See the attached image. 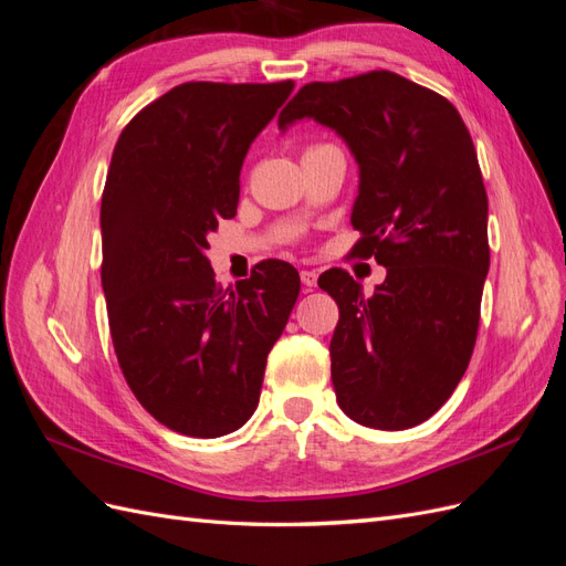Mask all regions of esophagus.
Returning <instances> with one entry per match:
<instances>
[{
    "label": "esophagus",
    "mask_w": 566,
    "mask_h": 566,
    "mask_svg": "<svg viewBox=\"0 0 566 566\" xmlns=\"http://www.w3.org/2000/svg\"><path fill=\"white\" fill-rule=\"evenodd\" d=\"M300 279H302V283H304V287H316V283H318V273L314 271V269H304L302 273H300Z\"/></svg>",
    "instance_id": "34e87169"
}]
</instances>
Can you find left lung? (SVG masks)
Instances as JSON below:
<instances>
[{
	"instance_id": "1",
	"label": "left lung",
	"mask_w": 566,
	"mask_h": 566,
	"mask_svg": "<svg viewBox=\"0 0 566 566\" xmlns=\"http://www.w3.org/2000/svg\"><path fill=\"white\" fill-rule=\"evenodd\" d=\"M314 117L358 163L352 252L387 279L364 295L345 269L318 276L339 310L331 339L337 403L354 422L408 430L465 375L489 273V198L472 136L449 98L397 73L310 82L279 127Z\"/></svg>"
}]
</instances>
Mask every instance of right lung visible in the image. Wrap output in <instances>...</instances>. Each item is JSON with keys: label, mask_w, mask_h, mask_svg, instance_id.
Masks as SVG:
<instances>
[{"label": "right lung", "mask_w": 566, "mask_h": 566, "mask_svg": "<svg viewBox=\"0 0 566 566\" xmlns=\"http://www.w3.org/2000/svg\"><path fill=\"white\" fill-rule=\"evenodd\" d=\"M295 82H186L119 134L101 198L108 325L134 397L172 432L214 439L260 403L266 356L300 295L264 260L221 287L208 235L235 217L248 148Z\"/></svg>", "instance_id": "1"}]
</instances>
